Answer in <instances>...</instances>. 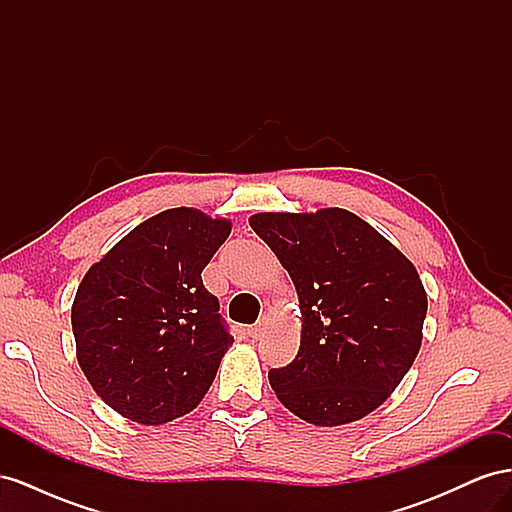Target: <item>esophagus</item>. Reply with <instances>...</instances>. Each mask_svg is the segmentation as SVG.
<instances>
[{
    "label": "esophagus",
    "mask_w": 512,
    "mask_h": 512,
    "mask_svg": "<svg viewBox=\"0 0 512 512\" xmlns=\"http://www.w3.org/2000/svg\"><path fill=\"white\" fill-rule=\"evenodd\" d=\"M262 333H265V322H256L254 327L247 329V335H250L252 339H260Z\"/></svg>",
    "instance_id": "esophagus-1"
}]
</instances>
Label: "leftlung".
<instances>
[{
	"mask_svg": "<svg viewBox=\"0 0 512 512\" xmlns=\"http://www.w3.org/2000/svg\"><path fill=\"white\" fill-rule=\"evenodd\" d=\"M250 226L292 277L303 318L294 361L269 371L277 399L320 427L374 412L421 350L427 292L414 265L346 209L256 213Z\"/></svg>",
	"mask_w": 512,
	"mask_h": 512,
	"instance_id": "left-lung-1",
	"label": "left lung"
}]
</instances>
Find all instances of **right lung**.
<instances>
[{"label": "right lung", "instance_id": "obj_1", "mask_svg": "<svg viewBox=\"0 0 512 512\" xmlns=\"http://www.w3.org/2000/svg\"><path fill=\"white\" fill-rule=\"evenodd\" d=\"M228 235V220L166 209L85 273L72 303L76 359L121 416L162 425L209 391L232 335L200 273Z\"/></svg>", "mask_w": 512, "mask_h": 512}]
</instances>
